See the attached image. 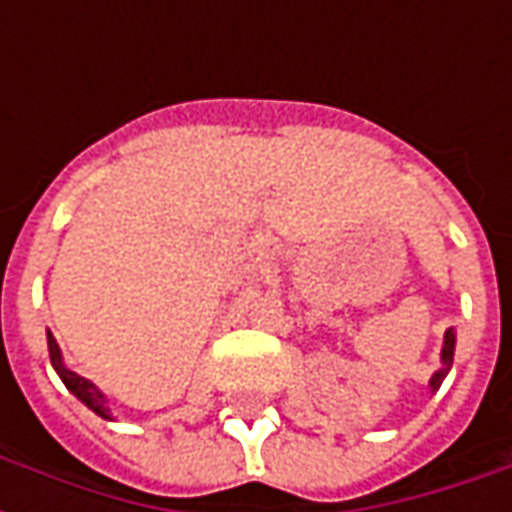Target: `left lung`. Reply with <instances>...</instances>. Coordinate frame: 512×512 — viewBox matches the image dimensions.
Here are the masks:
<instances>
[{
	"label": "left lung",
	"mask_w": 512,
	"mask_h": 512,
	"mask_svg": "<svg viewBox=\"0 0 512 512\" xmlns=\"http://www.w3.org/2000/svg\"><path fill=\"white\" fill-rule=\"evenodd\" d=\"M452 356H455V332L452 329H447L444 332V345H441V370H436L433 373V378H430V389L436 392L441 386V381H444V376L450 373V367H452Z\"/></svg>",
	"instance_id": "left-lung-1"
}]
</instances>
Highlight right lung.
Wrapping results in <instances>:
<instances>
[{"label":"right lung","mask_w":512,"mask_h":512,"mask_svg":"<svg viewBox=\"0 0 512 512\" xmlns=\"http://www.w3.org/2000/svg\"><path fill=\"white\" fill-rule=\"evenodd\" d=\"M49 356H51V365H54V370H57V376L62 378V384L68 386L73 395L82 400L84 406L90 408V411H95L98 417L115 419L112 417V411H109V400H106L104 392H101L93 381H87V378H82L79 373H73V370L65 367L60 354V345H57V340H54V334L51 332H49Z\"/></svg>","instance_id":"right-lung-1"}]
</instances>
